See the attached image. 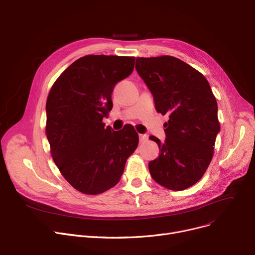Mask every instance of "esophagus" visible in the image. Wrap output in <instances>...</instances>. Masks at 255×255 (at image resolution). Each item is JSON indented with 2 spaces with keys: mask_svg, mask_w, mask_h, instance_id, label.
<instances>
[{
  "mask_svg": "<svg viewBox=\"0 0 255 255\" xmlns=\"http://www.w3.org/2000/svg\"><path fill=\"white\" fill-rule=\"evenodd\" d=\"M139 139H140V142H145V141L148 140V136H147V134L140 133V134H139Z\"/></svg>",
  "mask_w": 255,
  "mask_h": 255,
  "instance_id": "esophagus-1",
  "label": "esophagus"
}]
</instances>
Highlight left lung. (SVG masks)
Masks as SVG:
<instances>
[{
  "mask_svg": "<svg viewBox=\"0 0 255 255\" xmlns=\"http://www.w3.org/2000/svg\"><path fill=\"white\" fill-rule=\"evenodd\" d=\"M136 70L153 96L155 109L169 115L166 140L154 136L160 153L149 161L153 180L171 190L196 184L211 162L220 131L217 102L209 82L181 59L138 57Z\"/></svg>",
  "mask_w": 255,
  "mask_h": 255,
  "instance_id": "1",
  "label": "left lung"
}]
</instances>
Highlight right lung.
Here are the masks:
<instances>
[{"label": "right lung", "mask_w": 255, "mask_h": 255, "mask_svg": "<svg viewBox=\"0 0 255 255\" xmlns=\"http://www.w3.org/2000/svg\"><path fill=\"white\" fill-rule=\"evenodd\" d=\"M134 57L86 55L58 77L46 102L51 155L66 180L80 192L99 194L116 185L139 143L132 127L114 131L103 118L112 110L117 82L131 74Z\"/></svg>", "instance_id": "right-lung-1"}]
</instances>
